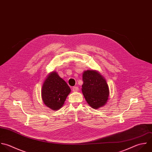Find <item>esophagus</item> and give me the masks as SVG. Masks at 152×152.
Returning a JSON list of instances; mask_svg holds the SVG:
<instances>
[{"mask_svg":"<svg viewBox=\"0 0 152 152\" xmlns=\"http://www.w3.org/2000/svg\"><path fill=\"white\" fill-rule=\"evenodd\" d=\"M72 90L73 92H77L79 91V88L77 86H74V87H73Z\"/></svg>","mask_w":152,"mask_h":152,"instance_id":"34e87169","label":"esophagus"}]
</instances>
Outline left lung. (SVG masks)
<instances>
[{
  "label": "left lung",
  "instance_id": "1",
  "mask_svg": "<svg viewBox=\"0 0 152 152\" xmlns=\"http://www.w3.org/2000/svg\"><path fill=\"white\" fill-rule=\"evenodd\" d=\"M82 91L88 104L97 109L104 105L109 96V88L105 79L98 72L87 70L82 75Z\"/></svg>",
  "mask_w": 152,
  "mask_h": 152
}]
</instances>
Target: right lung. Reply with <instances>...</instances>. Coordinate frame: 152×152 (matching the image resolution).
Wrapping results in <instances>:
<instances>
[{
  "label": "right lung",
  "mask_w": 152,
  "mask_h": 152,
  "mask_svg": "<svg viewBox=\"0 0 152 152\" xmlns=\"http://www.w3.org/2000/svg\"><path fill=\"white\" fill-rule=\"evenodd\" d=\"M71 90L66 82L56 72L50 73L42 87L41 96L44 104L53 110L63 105Z\"/></svg>",
  "instance_id": "1"
}]
</instances>
